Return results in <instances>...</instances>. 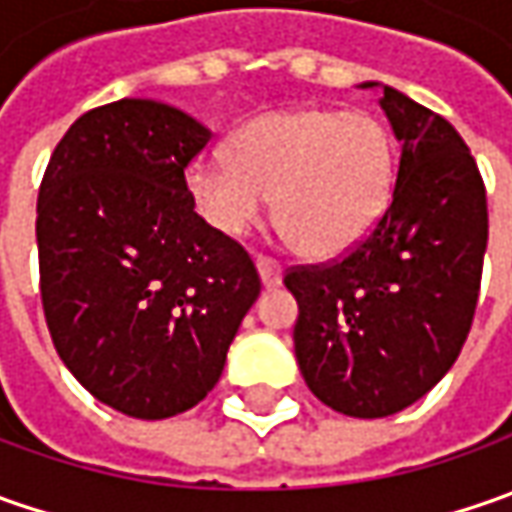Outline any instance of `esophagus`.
I'll return each instance as SVG.
<instances>
[{"label":"esophagus","mask_w":512,"mask_h":512,"mask_svg":"<svg viewBox=\"0 0 512 512\" xmlns=\"http://www.w3.org/2000/svg\"><path fill=\"white\" fill-rule=\"evenodd\" d=\"M256 270H259V279H262V285H265L267 290L282 285V265H279L276 259L259 256V259H256Z\"/></svg>","instance_id":"esophagus-1"}]
</instances>
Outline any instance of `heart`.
<instances>
[{"instance_id":"obj_1","label":"heart","mask_w":512,"mask_h":512,"mask_svg":"<svg viewBox=\"0 0 512 512\" xmlns=\"http://www.w3.org/2000/svg\"><path fill=\"white\" fill-rule=\"evenodd\" d=\"M230 156L196 159L187 190L225 236H245L276 199V225L310 259H333L379 225L393 196L396 148L364 110H273L247 122Z\"/></svg>"}]
</instances>
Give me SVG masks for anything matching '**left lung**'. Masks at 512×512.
<instances>
[{"instance_id":"obj_1","label":"left lung","mask_w":512,"mask_h":512,"mask_svg":"<svg viewBox=\"0 0 512 512\" xmlns=\"http://www.w3.org/2000/svg\"><path fill=\"white\" fill-rule=\"evenodd\" d=\"M379 105L402 142L379 225L339 259L285 273L299 370L353 419L393 416L442 382L473 325L487 247L482 173L456 128L387 85Z\"/></svg>"}]
</instances>
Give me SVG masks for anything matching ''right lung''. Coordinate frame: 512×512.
<instances>
[{
  "mask_svg": "<svg viewBox=\"0 0 512 512\" xmlns=\"http://www.w3.org/2000/svg\"><path fill=\"white\" fill-rule=\"evenodd\" d=\"M210 130L153 99L82 113L36 202L50 339L79 384L133 419L199 404L262 282L236 239L193 210L187 165Z\"/></svg>",
  "mask_w": 512,
  "mask_h": 512,
  "instance_id": "1",
  "label": "right lung"
}]
</instances>
